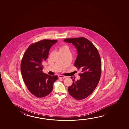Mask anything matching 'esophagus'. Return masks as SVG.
<instances>
[{
  "instance_id": "34e87169",
  "label": "esophagus",
  "mask_w": 129,
  "mask_h": 129,
  "mask_svg": "<svg viewBox=\"0 0 129 129\" xmlns=\"http://www.w3.org/2000/svg\"><path fill=\"white\" fill-rule=\"evenodd\" d=\"M58 78H66V77L65 76H63V75H59L58 76Z\"/></svg>"
}]
</instances>
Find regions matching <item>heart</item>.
Returning a JSON list of instances; mask_svg holds the SVG:
<instances>
[{"label": "heart", "mask_w": 129, "mask_h": 129, "mask_svg": "<svg viewBox=\"0 0 129 129\" xmlns=\"http://www.w3.org/2000/svg\"><path fill=\"white\" fill-rule=\"evenodd\" d=\"M65 47H66V46H63V47H62V48H65Z\"/></svg>", "instance_id": "heart-1"}]
</instances>
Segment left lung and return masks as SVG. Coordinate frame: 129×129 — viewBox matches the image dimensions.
Listing matches in <instances>:
<instances>
[{
	"label": "left lung",
	"mask_w": 129,
	"mask_h": 129,
	"mask_svg": "<svg viewBox=\"0 0 129 129\" xmlns=\"http://www.w3.org/2000/svg\"><path fill=\"white\" fill-rule=\"evenodd\" d=\"M64 41L73 44L78 56L75 67L81 71L80 79H73L72 85L68 87L70 95L76 99H85L92 93L99 83L101 72V62L99 52L95 46L84 37L69 38Z\"/></svg>",
	"instance_id": "8db88e82"
}]
</instances>
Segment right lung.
I'll return each mask as SVG.
<instances>
[{
	"instance_id": "add662e5",
	"label": "right lung",
	"mask_w": 129,
	"mask_h": 129,
	"mask_svg": "<svg viewBox=\"0 0 129 129\" xmlns=\"http://www.w3.org/2000/svg\"><path fill=\"white\" fill-rule=\"evenodd\" d=\"M57 40H44L30 45L23 55L21 63V75L31 93L37 97L49 95L58 76L43 72V62L48 58L50 49Z\"/></svg>"
}]
</instances>
